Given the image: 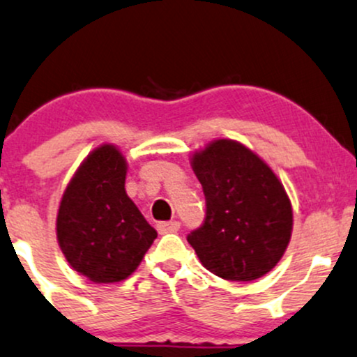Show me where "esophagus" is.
Instances as JSON below:
<instances>
[{
    "label": "esophagus",
    "instance_id": "obj_1",
    "mask_svg": "<svg viewBox=\"0 0 357 357\" xmlns=\"http://www.w3.org/2000/svg\"><path fill=\"white\" fill-rule=\"evenodd\" d=\"M156 228H158L160 233H175L178 231L180 223L178 221H163V223H158Z\"/></svg>",
    "mask_w": 357,
    "mask_h": 357
}]
</instances>
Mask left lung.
Listing matches in <instances>:
<instances>
[{"mask_svg":"<svg viewBox=\"0 0 357 357\" xmlns=\"http://www.w3.org/2000/svg\"><path fill=\"white\" fill-rule=\"evenodd\" d=\"M206 197L204 225L187 236L202 266L226 281H254L278 266L293 208L274 170L240 141L218 137L190 155Z\"/></svg>","mask_w":357,"mask_h":357,"instance_id":"left-lung-1","label":"left lung"}]
</instances>
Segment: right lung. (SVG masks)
Listing matches in <instances>:
<instances>
[{
  "label": "right lung",
  "mask_w": 357,
  "mask_h": 357,
  "mask_svg": "<svg viewBox=\"0 0 357 357\" xmlns=\"http://www.w3.org/2000/svg\"><path fill=\"white\" fill-rule=\"evenodd\" d=\"M126 175L121 149L100 144L76 168L57 209L61 252L95 284L128 279L158 235L126 192Z\"/></svg>",
  "instance_id": "1"
}]
</instances>
